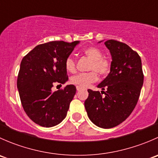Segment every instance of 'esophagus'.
I'll return each instance as SVG.
<instances>
[{"mask_svg": "<svg viewBox=\"0 0 158 158\" xmlns=\"http://www.w3.org/2000/svg\"><path fill=\"white\" fill-rule=\"evenodd\" d=\"M76 89H77V91H79V90H81V89H82V88H81L80 86H76Z\"/></svg>", "mask_w": 158, "mask_h": 158, "instance_id": "esophagus-1", "label": "esophagus"}]
</instances>
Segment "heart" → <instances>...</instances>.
Listing matches in <instances>:
<instances>
[{
    "label": "heart",
    "instance_id": "heart-1",
    "mask_svg": "<svg viewBox=\"0 0 158 158\" xmlns=\"http://www.w3.org/2000/svg\"><path fill=\"white\" fill-rule=\"evenodd\" d=\"M84 54L91 60L89 70L92 71L85 73H79L70 79L71 83L77 85L81 88H86L91 83H93L98 79L95 71L100 76H106L111 69V62L109 59L103 56L102 52L95 47H87L83 50ZM65 68L70 73L76 71V61L73 56H68L65 61Z\"/></svg>",
    "mask_w": 158,
    "mask_h": 158
}]
</instances>
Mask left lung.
<instances>
[{"label": "left lung", "instance_id": "obj_1", "mask_svg": "<svg viewBox=\"0 0 158 158\" xmlns=\"http://www.w3.org/2000/svg\"><path fill=\"white\" fill-rule=\"evenodd\" d=\"M105 45L112 61L107 77L98 85L104 91L89 89L85 108L89 119L99 128H111L123 122L138 103L144 82L141 57L124 43L109 40Z\"/></svg>", "mask_w": 158, "mask_h": 158}]
</instances>
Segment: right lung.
<instances>
[{"label": "right lung", "instance_id": "right-lung-1", "mask_svg": "<svg viewBox=\"0 0 158 158\" xmlns=\"http://www.w3.org/2000/svg\"><path fill=\"white\" fill-rule=\"evenodd\" d=\"M79 43L40 44L20 63L17 84L22 106L28 117L40 126H55L66 118L76 86L68 85L54 92L52 87L68 81L65 61Z\"/></svg>", "mask_w": 158, "mask_h": 158}]
</instances>
